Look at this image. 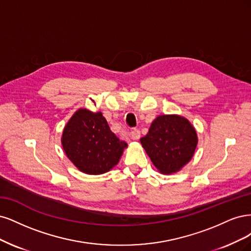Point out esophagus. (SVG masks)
Wrapping results in <instances>:
<instances>
[{
    "label": "esophagus",
    "mask_w": 251,
    "mask_h": 251,
    "mask_svg": "<svg viewBox=\"0 0 251 251\" xmlns=\"http://www.w3.org/2000/svg\"><path fill=\"white\" fill-rule=\"evenodd\" d=\"M140 136H141V131L139 129H133V130L130 132V137L132 140L140 139Z\"/></svg>",
    "instance_id": "34e87169"
}]
</instances>
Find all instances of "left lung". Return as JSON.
<instances>
[{"mask_svg": "<svg viewBox=\"0 0 251 251\" xmlns=\"http://www.w3.org/2000/svg\"><path fill=\"white\" fill-rule=\"evenodd\" d=\"M140 141L158 171L172 174L178 172L191 160L198 137L188 119L164 115L153 121L148 133Z\"/></svg>", "mask_w": 251, "mask_h": 251, "instance_id": "8db88e82", "label": "left lung"}]
</instances>
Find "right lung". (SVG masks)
<instances>
[{
  "label": "right lung",
  "mask_w": 251,
  "mask_h": 251,
  "mask_svg": "<svg viewBox=\"0 0 251 251\" xmlns=\"http://www.w3.org/2000/svg\"><path fill=\"white\" fill-rule=\"evenodd\" d=\"M62 148L80 171L99 175L114 168L127 148L110 130L102 112L78 109L69 120L61 136Z\"/></svg>",
  "instance_id": "1"
}]
</instances>
